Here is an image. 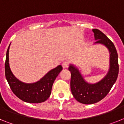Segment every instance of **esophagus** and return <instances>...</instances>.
Returning a JSON list of instances; mask_svg holds the SVG:
<instances>
[{
    "label": "esophagus",
    "mask_w": 124,
    "mask_h": 124,
    "mask_svg": "<svg viewBox=\"0 0 124 124\" xmlns=\"http://www.w3.org/2000/svg\"><path fill=\"white\" fill-rule=\"evenodd\" d=\"M62 66L64 68H67V67L69 66V62H67V61H65V62H63V64H62Z\"/></svg>",
    "instance_id": "34e87169"
}]
</instances>
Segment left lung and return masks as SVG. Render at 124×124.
<instances>
[{"label": "left lung", "instance_id": "8db88e82", "mask_svg": "<svg viewBox=\"0 0 124 124\" xmlns=\"http://www.w3.org/2000/svg\"><path fill=\"white\" fill-rule=\"evenodd\" d=\"M95 43H101L107 46L110 52V69L105 78L98 83L89 84L83 79L78 69L70 65L69 70L71 73L70 89L72 95L78 101L83 104H93L103 99L115 83L119 70L118 54L113 42L98 29H93Z\"/></svg>", "mask_w": 124, "mask_h": 124}]
</instances>
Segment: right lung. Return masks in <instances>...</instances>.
<instances>
[{"instance_id":"add662e5","label":"right lung","mask_w":124,"mask_h":124,"mask_svg":"<svg viewBox=\"0 0 124 124\" xmlns=\"http://www.w3.org/2000/svg\"><path fill=\"white\" fill-rule=\"evenodd\" d=\"M9 46L10 45L6 53L5 75L12 92L17 97L25 102L38 103L46 101L50 96L54 82L62 70V66L59 65L51 70L36 83L32 84L22 83L14 77L9 67Z\"/></svg>"}]
</instances>
